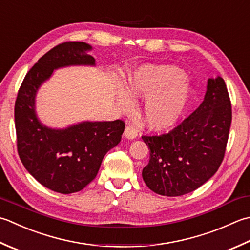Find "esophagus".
<instances>
[{"mask_svg": "<svg viewBox=\"0 0 250 250\" xmlns=\"http://www.w3.org/2000/svg\"><path fill=\"white\" fill-rule=\"evenodd\" d=\"M124 136L128 140H133L138 136V130L134 126H126L124 132Z\"/></svg>", "mask_w": 250, "mask_h": 250, "instance_id": "34e87169", "label": "esophagus"}]
</instances>
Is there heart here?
Segmentation results:
<instances>
[{"label": "heart", "instance_id": "obj_1", "mask_svg": "<svg viewBox=\"0 0 250 250\" xmlns=\"http://www.w3.org/2000/svg\"><path fill=\"white\" fill-rule=\"evenodd\" d=\"M190 84L182 70L173 66H142L130 73L128 89L119 86L116 103L120 111L132 112L135 101L145 100L142 119L149 130H168L177 124L190 99Z\"/></svg>", "mask_w": 250, "mask_h": 250}]
</instances>
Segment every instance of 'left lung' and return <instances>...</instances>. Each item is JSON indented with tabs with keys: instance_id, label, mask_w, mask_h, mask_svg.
<instances>
[{
	"instance_id": "obj_1",
	"label": "left lung",
	"mask_w": 250,
	"mask_h": 250,
	"mask_svg": "<svg viewBox=\"0 0 250 250\" xmlns=\"http://www.w3.org/2000/svg\"><path fill=\"white\" fill-rule=\"evenodd\" d=\"M232 121L226 82L209 78L205 99L188 118L168 134L142 136L149 163L142 171L145 184L163 196H181L202 187L221 165Z\"/></svg>"
}]
</instances>
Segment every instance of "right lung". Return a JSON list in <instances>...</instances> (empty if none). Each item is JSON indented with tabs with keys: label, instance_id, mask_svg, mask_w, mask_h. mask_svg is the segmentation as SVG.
<instances>
[{
	"label": "right lung",
	"instance_id": "obj_1",
	"mask_svg": "<svg viewBox=\"0 0 250 250\" xmlns=\"http://www.w3.org/2000/svg\"><path fill=\"white\" fill-rule=\"evenodd\" d=\"M85 42H65L53 47L24 77L15 103L17 148L22 165L43 187L61 194L84 188L94 180L103 158L119 144L121 120L81 121L62 129L47 126L36 110L38 91L54 70L71 66L95 67Z\"/></svg>",
	"mask_w": 250,
	"mask_h": 250
}]
</instances>
